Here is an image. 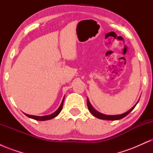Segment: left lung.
Returning <instances> with one entry per match:
<instances>
[{
    "label": "left lung",
    "mask_w": 153,
    "mask_h": 153,
    "mask_svg": "<svg viewBox=\"0 0 153 153\" xmlns=\"http://www.w3.org/2000/svg\"><path fill=\"white\" fill-rule=\"evenodd\" d=\"M137 103L135 104V106H133L130 110H129L128 111L126 112V113H124V114H119V115H111H111L103 114L99 113V112H98L97 111L95 110L94 108L92 107V106L91 105L90 102H89L88 99H87V106H88V108L89 111H90L91 113L94 116V117H97V118L101 119H104V120H118V119H121L124 118V117H126V116L129 114L131 111L134 109V107L136 106Z\"/></svg>",
    "instance_id": "8db88e82"
}]
</instances>
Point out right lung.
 Wrapping results in <instances>:
<instances>
[{"instance_id":"right-lung-1","label":"right lung","mask_w":153,"mask_h":153,"mask_svg":"<svg viewBox=\"0 0 153 153\" xmlns=\"http://www.w3.org/2000/svg\"><path fill=\"white\" fill-rule=\"evenodd\" d=\"M63 102H64V99H63L62 101V103H61V105L59 106V108L55 112H54L53 114H52L50 115H47V116H44V117H37V116H32V115H29V114H26V116H27L28 117H29V118H31L33 119H35V120H38V121H46V120H49V119H53L55 117H57V115L59 114V112L61 111V110H62V106H63Z\"/></svg>"}]
</instances>
